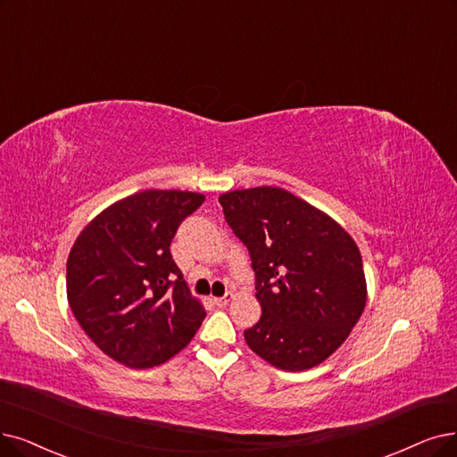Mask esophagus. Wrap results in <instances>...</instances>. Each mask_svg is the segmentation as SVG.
<instances>
[{
	"label": "esophagus",
	"instance_id": "1",
	"mask_svg": "<svg viewBox=\"0 0 457 457\" xmlns=\"http://www.w3.org/2000/svg\"><path fill=\"white\" fill-rule=\"evenodd\" d=\"M232 300H234L232 292H227V295H225L223 298H213V303H215L217 307H225V305H228V302H232Z\"/></svg>",
	"mask_w": 457,
	"mask_h": 457
}]
</instances>
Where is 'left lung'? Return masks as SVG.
I'll return each instance as SVG.
<instances>
[{
  "label": "left lung",
  "instance_id": "8db88e82",
  "mask_svg": "<svg viewBox=\"0 0 457 457\" xmlns=\"http://www.w3.org/2000/svg\"><path fill=\"white\" fill-rule=\"evenodd\" d=\"M257 276L261 320L244 332L273 368L305 371L332 356L368 300L361 254L337 221L281 187L219 196Z\"/></svg>",
  "mask_w": 457,
  "mask_h": 457
}]
</instances>
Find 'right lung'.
<instances>
[{"label":"right lung","instance_id":"add662e5","mask_svg":"<svg viewBox=\"0 0 457 457\" xmlns=\"http://www.w3.org/2000/svg\"><path fill=\"white\" fill-rule=\"evenodd\" d=\"M204 195L148 189L104 208L67 259V300L82 330L131 370L186 349L206 312L170 254V242Z\"/></svg>","mask_w":457,"mask_h":457}]
</instances>
